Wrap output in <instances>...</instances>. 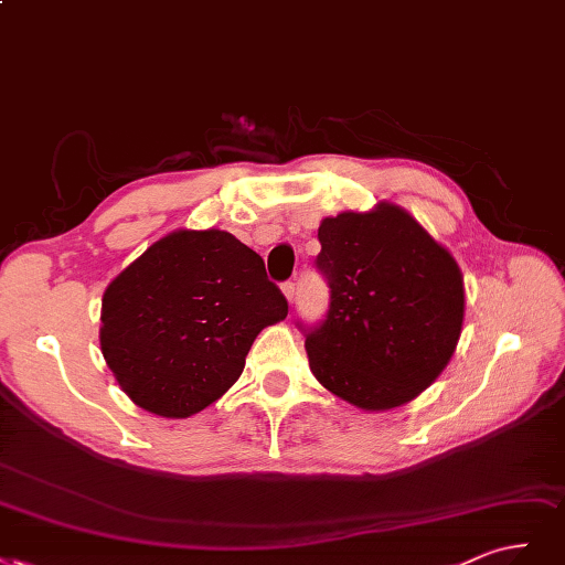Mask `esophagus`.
<instances>
[{
    "label": "esophagus",
    "mask_w": 565,
    "mask_h": 565,
    "mask_svg": "<svg viewBox=\"0 0 565 565\" xmlns=\"http://www.w3.org/2000/svg\"><path fill=\"white\" fill-rule=\"evenodd\" d=\"M281 290H284V296H286L288 302L296 300V284H294V281H284V284H281Z\"/></svg>",
    "instance_id": "1"
}]
</instances>
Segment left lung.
<instances>
[{
	"mask_svg": "<svg viewBox=\"0 0 565 565\" xmlns=\"http://www.w3.org/2000/svg\"><path fill=\"white\" fill-rule=\"evenodd\" d=\"M317 269L329 312L302 326L309 369L363 411L408 404L441 375L460 340V267L411 213L382 202L319 225Z\"/></svg>",
	"mask_w": 565,
	"mask_h": 565,
	"instance_id": "obj_1",
	"label": "left lung"
}]
</instances>
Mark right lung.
I'll list each match as a JSON object with an SVG mask.
<instances>
[{
	"label": "right lung",
	"mask_w": 565,
	"mask_h": 565,
	"mask_svg": "<svg viewBox=\"0 0 565 565\" xmlns=\"http://www.w3.org/2000/svg\"><path fill=\"white\" fill-rule=\"evenodd\" d=\"M288 302L256 250L223 230H178L105 288L100 350L131 402L190 417L239 380Z\"/></svg>",
	"instance_id": "add662e5"
}]
</instances>
